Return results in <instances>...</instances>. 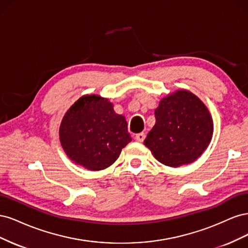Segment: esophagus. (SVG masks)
<instances>
[{"instance_id":"obj_1","label":"esophagus","mask_w":248,"mask_h":248,"mask_svg":"<svg viewBox=\"0 0 248 248\" xmlns=\"http://www.w3.org/2000/svg\"><path fill=\"white\" fill-rule=\"evenodd\" d=\"M136 140H138V141H142L145 140V138H146V134L144 133V132H140V133H138V134H136Z\"/></svg>"}]
</instances>
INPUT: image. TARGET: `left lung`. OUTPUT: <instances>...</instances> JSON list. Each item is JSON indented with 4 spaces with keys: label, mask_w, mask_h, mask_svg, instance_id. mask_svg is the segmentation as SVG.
I'll use <instances>...</instances> for the list:
<instances>
[{
    "label": "left lung",
    "mask_w": 248,
    "mask_h": 248,
    "mask_svg": "<svg viewBox=\"0 0 248 248\" xmlns=\"http://www.w3.org/2000/svg\"><path fill=\"white\" fill-rule=\"evenodd\" d=\"M155 125L144 144L168 167H179L199 158L213 133L209 110L196 95L180 90L163 98L155 109Z\"/></svg>",
    "instance_id": "left-lung-1"
}]
</instances>
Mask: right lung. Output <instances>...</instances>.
Here are the masks:
<instances>
[{"instance_id": "1", "label": "right lung", "mask_w": 248, "mask_h": 248, "mask_svg": "<svg viewBox=\"0 0 248 248\" xmlns=\"http://www.w3.org/2000/svg\"><path fill=\"white\" fill-rule=\"evenodd\" d=\"M60 140L76 163L92 170L107 169L131 140L125 118L112 104L96 95H86L66 112L60 127Z\"/></svg>"}]
</instances>
